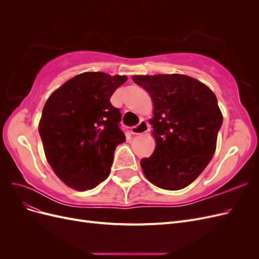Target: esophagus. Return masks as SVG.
<instances>
[{"label":"esophagus","mask_w":259,"mask_h":259,"mask_svg":"<svg viewBox=\"0 0 259 259\" xmlns=\"http://www.w3.org/2000/svg\"><path fill=\"white\" fill-rule=\"evenodd\" d=\"M148 131H149V124L145 120L140 121L139 124H137L136 126H133L131 130L132 134H134V135L144 134V133H147Z\"/></svg>","instance_id":"34e87169"}]
</instances>
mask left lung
Here are the masks:
<instances>
[{"label": "left lung", "instance_id": "obj_1", "mask_svg": "<svg viewBox=\"0 0 259 259\" xmlns=\"http://www.w3.org/2000/svg\"><path fill=\"white\" fill-rule=\"evenodd\" d=\"M153 101V154L140 161L149 182L165 190L189 186L211 160L223 124L217 98L183 74L134 75Z\"/></svg>", "mask_w": 259, "mask_h": 259}]
</instances>
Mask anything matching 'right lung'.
Listing matches in <instances>:
<instances>
[{
    "mask_svg": "<svg viewBox=\"0 0 259 259\" xmlns=\"http://www.w3.org/2000/svg\"><path fill=\"white\" fill-rule=\"evenodd\" d=\"M127 77L84 72L55 91L38 125L46 159L67 186L93 189L110 174L117 145L125 142L121 112L110 103Z\"/></svg>",
    "mask_w": 259,
    "mask_h": 259,
    "instance_id": "1",
    "label": "right lung"
}]
</instances>
